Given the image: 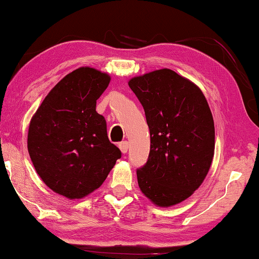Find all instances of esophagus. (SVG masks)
<instances>
[{
    "mask_svg": "<svg viewBox=\"0 0 259 259\" xmlns=\"http://www.w3.org/2000/svg\"><path fill=\"white\" fill-rule=\"evenodd\" d=\"M119 148L121 151V153H127V151H128V143L127 141H122V143L119 144Z\"/></svg>",
    "mask_w": 259,
    "mask_h": 259,
    "instance_id": "obj_1",
    "label": "esophagus"
}]
</instances>
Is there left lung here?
I'll use <instances>...</instances> for the list:
<instances>
[{
    "label": "left lung",
    "instance_id": "left-lung-1",
    "mask_svg": "<svg viewBox=\"0 0 259 259\" xmlns=\"http://www.w3.org/2000/svg\"><path fill=\"white\" fill-rule=\"evenodd\" d=\"M128 86L143 105L151 134L140 191L155 206L182 203L199 189L214 155V123L203 92L168 68L134 76Z\"/></svg>",
    "mask_w": 259,
    "mask_h": 259
}]
</instances>
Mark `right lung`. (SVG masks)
<instances>
[{
    "label": "right lung",
    "instance_id": "right-lung-1",
    "mask_svg": "<svg viewBox=\"0 0 259 259\" xmlns=\"http://www.w3.org/2000/svg\"><path fill=\"white\" fill-rule=\"evenodd\" d=\"M109 82V74L80 67L52 88L30 119L27 147L36 173L70 200L98 190L121 157L95 111Z\"/></svg>",
    "mask_w": 259,
    "mask_h": 259
}]
</instances>
